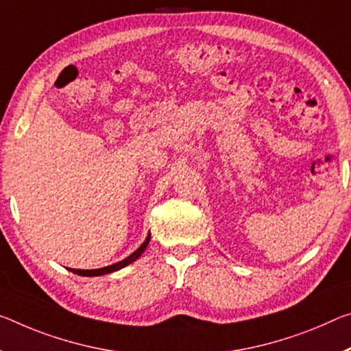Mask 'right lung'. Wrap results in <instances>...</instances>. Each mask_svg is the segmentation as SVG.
<instances>
[{
	"instance_id": "right-lung-1",
	"label": "right lung",
	"mask_w": 351,
	"mask_h": 351,
	"mask_svg": "<svg viewBox=\"0 0 351 351\" xmlns=\"http://www.w3.org/2000/svg\"><path fill=\"white\" fill-rule=\"evenodd\" d=\"M149 237H152V234H148L145 241H143V243L141 247H138L134 253H131L128 258H125L123 261H119V263H115L112 265H108V267H101V269H93V270H80V269H69L70 271H73V274L76 275H81V276H101V275H108V274H112V271H117L120 269H123V267L130 265L131 263H134L136 259L141 258V254L145 252L148 243H149Z\"/></svg>"
}]
</instances>
